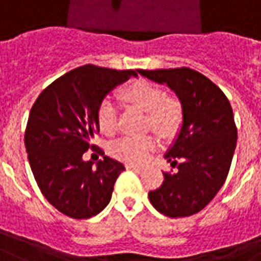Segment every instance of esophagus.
Listing matches in <instances>:
<instances>
[{
	"instance_id": "esophagus-1",
	"label": "esophagus",
	"mask_w": 261,
	"mask_h": 261,
	"mask_svg": "<svg viewBox=\"0 0 261 261\" xmlns=\"http://www.w3.org/2000/svg\"><path fill=\"white\" fill-rule=\"evenodd\" d=\"M125 168L127 169H133V171H143V167H140V165H134V164H127L125 165Z\"/></svg>"
}]
</instances>
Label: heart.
I'll use <instances>...</instances> for the list:
<instances>
[{"label": "heart", "instance_id": "1", "mask_svg": "<svg viewBox=\"0 0 261 261\" xmlns=\"http://www.w3.org/2000/svg\"><path fill=\"white\" fill-rule=\"evenodd\" d=\"M127 103L147 112V124L162 137H169L178 130L182 121L179 100L165 96L161 86L147 80H138L123 90ZM99 125L106 134L116 133L118 127V110L112 99H105L99 106ZM156 147L154 137H123L112 144L110 152L117 160L130 164H141Z\"/></svg>", "mask_w": 261, "mask_h": 261}]
</instances>
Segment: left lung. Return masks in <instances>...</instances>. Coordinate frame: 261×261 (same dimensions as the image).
<instances>
[{
	"label": "left lung",
	"mask_w": 261,
	"mask_h": 261,
	"mask_svg": "<svg viewBox=\"0 0 261 261\" xmlns=\"http://www.w3.org/2000/svg\"><path fill=\"white\" fill-rule=\"evenodd\" d=\"M138 73L167 85L182 106L181 128L164 155L178 172H164L149 202L169 218L195 215L216 196L230 168L238 141L232 106L219 87L189 67Z\"/></svg>",
	"instance_id": "1"
}]
</instances>
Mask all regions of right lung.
Wrapping results in <instances>:
<instances>
[{"label":"right lung","instance_id":"obj_1","mask_svg":"<svg viewBox=\"0 0 261 261\" xmlns=\"http://www.w3.org/2000/svg\"><path fill=\"white\" fill-rule=\"evenodd\" d=\"M138 70H114L85 65L50 83L31 109L25 147L35 181L59 212L89 219L112 199L121 162L105 155L96 167L83 154L99 131L100 103L114 87Z\"/></svg>","mask_w":261,"mask_h":261}]
</instances>
